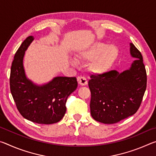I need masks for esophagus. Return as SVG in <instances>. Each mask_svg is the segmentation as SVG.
<instances>
[{
    "label": "esophagus",
    "instance_id": "esophagus-1",
    "mask_svg": "<svg viewBox=\"0 0 156 156\" xmlns=\"http://www.w3.org/2000/svg\"><path fill=\"white\" fill-rule=\"evenodd\" d=\"M78 83L80 84L82 86H84V85H87V80L86 78L83 77V76H80V77H78L77 78Z\"/></svg>",
    "mask_w": 156,
    "mask_h": 156
}]
</instances>
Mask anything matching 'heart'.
I'll return each instance as SVG.
<instances>
[{
  "mask_svg": "<svg viewBox=\"0 0 156 156\" xmlns=\"http://www.w3.org/2000/svg\"><path fill=\"white\" fill-rule=\"evenodd\" d=\"M118 57V49L114 45L97 43L78 52L76 59L78 61H91L88 69L91 73L102 75L112 69Z\"/></svg>",
  "mask_w": 156,
  "mask_h": 156,
  "instance_id": "b5f03b06",
  "label": "heart"
}]
</instances>
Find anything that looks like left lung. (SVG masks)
<instances>
[{
  "mask_svg": "<svg viewBox=\"0 0 156 156\" xmlns=\"http://www.w3.org/2000/svg\"><path fill=\"white\" fill-rule=\"evenodd\" d=\"M130 54L136 59L129 69L90 76L91 115L98 122H118L136 113L140 106L147 88V72L141 53L133 43Z\"/></svg>",
  "mask_w": 156,
  "mask_h": 156,
  "instance_id": "obj_1",
  "label": "left lung"
}]
</instances>
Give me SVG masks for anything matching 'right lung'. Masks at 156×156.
<instances>
[{"label": "right lung", "mask_w": 156, "mask_h": 156, "mask_svg": "<svg viewBox=\"0 0 156 156\" xmlns=\"http://www.w3.org/2000/svg\"><path fill=\"white\" fill-rule=\"evenodd\" d=\"M34 38L28 36L15 54L9 84L16 107L23 117L33 122L50 125L59 122L66 112V102L78 87L76 77L58 76L37 85L26 77L23 58Z\"/></svg>", "instance_id": "1"}]
</instances>
